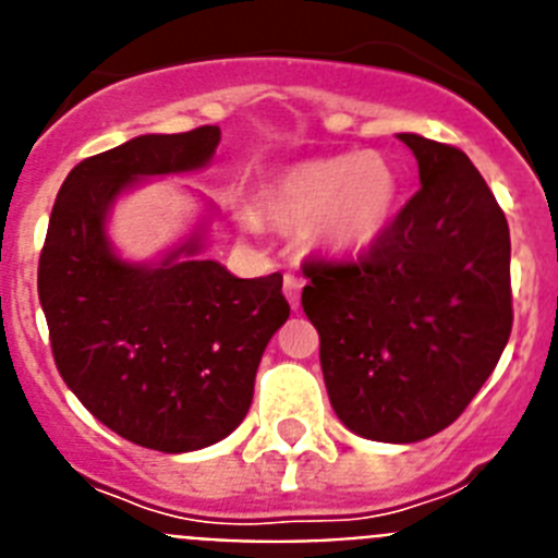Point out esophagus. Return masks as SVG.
Segmentation results:
<instances>
[{
    "label": "esophagus",
    "instance_id": "obj_1",
    "mask_svg": "<svg viewBox=\"0 0 558 558\" xmlns=\"http://www.w3.org/2000/svg\"><path fill=\"white\" fill-rule=\"evenodd\" d=\"M300 292H303V278H298V275H286L283 278V294L286 300L292 303V308L300 306Z\"/></svg>",
    "mask_w": 558,
    "mask_h": 558
}]
</instances>
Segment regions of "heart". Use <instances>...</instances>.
<instances>
[{
  "instance_id": "heart-1",
  "label": "heart",
  "mask_w": 558,
  "mask_h": 558,
  "mask_svg": "<svg viewBox=\"0 0 558 558\" xmlns=\"http://www.w3.org/2000/svg\"><path fill=\"white\" fill-rule=\"evenodd\" d=\"M401 179L385 154H342L294 162L258 191V207L278 225L312 221L314 244L356 255L385 235L399 205ZM252 225V216H244Z\"/></svg>"
}]
</instances>
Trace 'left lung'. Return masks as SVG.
Here are the masks:
<instances>
[{"label": "left lung", "instance_id": "left-lung-1", "mask_svg": "<svg viewBox=\"0 0 558 558\" xmlns=\"http://www.w3.org/2000/svg\"><path fill=\"white\" fill-rule=\"evenodd\" d=\"M421 191L356 260H306L303 312L339 421L415 444L477 396L511 337V235L486 179L454 145L399 134Z\"/></svg>", "mask_w": 558, "mask_h": 558}]
</instances>
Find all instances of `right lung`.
<instances>
[{
    "label": "right lung",
    "instance_id": "obj_1",
    "mask_svg": "<svg viewBox=\"0 0 558 558\" xmlns=\"http://www.w3.org/2000/svg\"><path fill=\"white\" fill-rule=\"evenodd\" d=\"M219 140V125L143 134L77 162L38 258L61 379L111 433L168 454L210 447L244 421L266 342L289 317L283 275L235 278L198 258V232L162 264H125L106 213L137 179L205 168Z\"/></svg>",
    "mask_w": 558,
    "mask_h": 558
}]
</instances>
